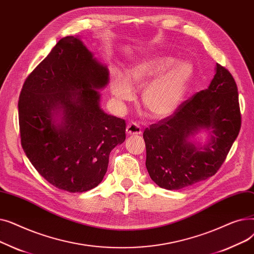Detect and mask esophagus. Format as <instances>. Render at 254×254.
I'll list each match as a JSON object with an SVG mask.
<instances>
[{
    "instance_id": "1",
    "label": "esophagus",
    "mask_w": 254,
    "mask_h": 254,
    "mask_svg": "<svg viewBox=\"0 0 254 254\" xmlns=\"http://www.w3.org/2000/svg\"><path fill=\"white\" fill-rule=\"evenodd\" d=\"M142 132L141 127L137 123H131L128 124L127 127V135H140Z\"/></svg>"
}]
</instances>
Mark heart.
I'll return each instance as SVG.
<instances>
[{"mask_svg": "<svg viewBox=\"0 0 254 254\" xmlns=\"http://www.w3.org/2000/svg\"><path fill=\"white\" fill-rule=\"evenodd\" d=\"M193 75L191 64L173 57H154L132 64L127 75L112 74L110 91L117 105L134 99V89H143L141 103L153 118L174 113L188 92Z\"/></svg>", "mask_w": 254, "mask_h": 254, "instance_id": "1", "label": "heart"}]
</instances>
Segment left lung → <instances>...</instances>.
<instances>
[{"mask_svg":"<svg viewBox=\"0 0 254 254\" xmlns=\"http://www.w3.org/2000/svg\"><path fill=\"white\" fill-rule=\"evenodd\" d=\"M240 127L237 84L232 74L217 64L207 89L144 130L146 168L150 178L169 190L210 178L224 162ZM201 130L208 134L205 144L190 140Z\"/></svg>","mask_w":254,"mask_h":254,"instance_id":"1","label":"left lung"}]
</instances>
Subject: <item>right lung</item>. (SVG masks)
Wrapping results in <instances>:
<instances>
[{
  "instance_id": "obj_1",
  "label": "right lung",
  "mask_w": 254,
  "mask_h": 254,
  "mask_svg": "<svg viewBox=\"0 0 254 254\" xmlns=\"http://www.w3.org/2000/svg\"><path fill=\"white\" fill-rule=\"evenodd\" d=\"M109 70L79 37L61 39L23 83L18 116L21 146L56 188L83 192L98 186L109 154L126 140V122L100 105Z\"/></svg>"
}]
</instances>
